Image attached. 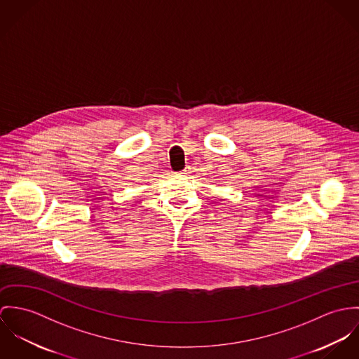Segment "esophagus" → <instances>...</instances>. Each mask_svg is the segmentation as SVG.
<instances>
[{
    "label": "esophagus",
    "instance_id": "34e87169",
    "mask_svg": "<svg viewBox=\"0 0 359 359\" xmlns=\"http://www.w3.org/2000/svg\"><path fill=\"white\" fill-rule=\"evenodd\" d=\"M180 173H182V175H187V173H190V168H189V166H186Z\"/></svg>",
    "mask_w": 359,
    "mask_h": 359
}]
</instances>
